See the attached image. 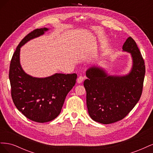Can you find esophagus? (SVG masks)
<instances>
[{"instance_id": "obj_1", "label": "esophagus", "mask_w": 153, "mask_h": 153, "mask_svg": "<svg viewBox=\"0 0 153 153\" xmlns=\"http://www.w3.org/2000/svg\"><path fill=\"white\" fill-rule=\"evenodd\" d=\"M84 77L82 76H80L79 77H78L77 78V82L78 83V84H81V83L84 81Z\"/></svg>"}]
</instances>
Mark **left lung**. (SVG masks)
<instances>
[{
  "instance_id": "left-lung-1",
  "label": "left lung",
  "mask_w": 153,
  "mask_h": 153,
  "mask_svg": "<svg viewBox=\"0 0 153 153\" xmlns=\"http://www.w3.org/2000/svg\"><path fill=\"white\" fill-rule=\"evenodd\" d=\"M123 50L130 53L131 71L125 76L108 75L102 68L92 67L86 71L84 82L88 112L94 121L104 124L121 121L139 101L143 89L146 67L134 39L129 37Z\"/></svg>"
}]
</instances>
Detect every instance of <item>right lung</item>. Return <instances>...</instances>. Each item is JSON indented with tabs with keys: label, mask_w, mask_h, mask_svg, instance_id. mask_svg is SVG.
I'll use <instances>...</instances> for the list:
<instances>
[{
	"label": "right lung",
	"mask_w": 153,
	"mask_h": 153,
	"mask_svg": "<svg viewBox=\"0 0 153 153\" xmlns=\"http://www.w3.org/2000/svg\"><path fill=\"white\" fill-rule=\"evenodd\" d=\"M47 28L30 32L18 45L11 59L10 73L11 97L17 109L31 121L47 123L56 118L68 92L75 85L77 75L55 73L46 78L32 77L24 72L20 63L22 46L43 35Z\"/></svg>",
	"instance_id": "1"
}]
</instances>
